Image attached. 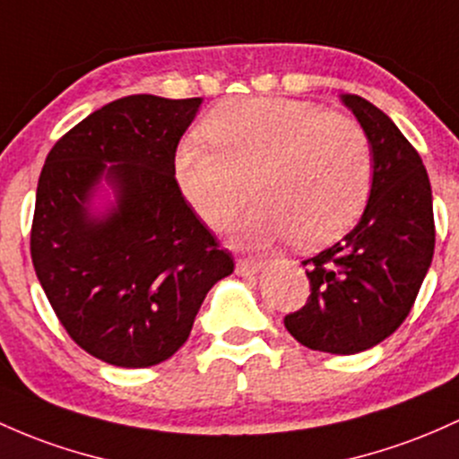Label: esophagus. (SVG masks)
Listing matches in <instances>:
<instances>
[{
  "label": "esophagus",
  "mask_w": 459,
  "mask_h": 459,
  "mask_svg": "<svg viewBox=\"0 0 459 459\" xmlns=\"http://www.w3.org/2000/svg\"><path fill=\"white\" fill-rule=\"evenodd\" d=\"M261 268H264V264H261V261L246 259V256H241V259H238V265H235V270H238L239 276H253Z\"/></svg>",
  "instance_id": "obj_1"
}]
</instances>
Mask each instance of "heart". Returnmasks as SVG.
Listing matches in <instances>:
<instances>
[{"label": "heart", "instance_id": "1", "mask_svg": "<svg viewBox=\"0 0 459 459\" xmlns=\"http://www.w3.org/2000/svg\"><path fill=\"white\" fill-rule=\"evenodd\" d=\"M211 145L187 139L174 169L191 209L224 229L253 185L259 206L241 224L253 244L290 239L311 250L355 224L375 178L368 133L355 119L285 98L230 100L203 122Z\"/></svg>", "mask_w": 459, "mask_h": 459}]
</instances>
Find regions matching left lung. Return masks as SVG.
<instances>
[{"label": "left lung", "instance_id": "left-lung-1", "mask_svg": "<svg viewBox=\"0 0 459 459\" xmlns=\"http://www.w3.org/2000/svg\"><path fill=\"white\" fill-rule=\"evenodd\" d=\"M375 152L368 204L355 229L303 261L309 299L285 329L311 351L352 355L394 333L434 259L431 185L420 154L394 122L359 95H342Z\"/></svg>", "mask_w": 459, "mask_h": 459}]
</instances>
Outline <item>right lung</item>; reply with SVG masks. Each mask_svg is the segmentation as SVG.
Here are the masks:
<instances>
[{
	"label": "right lung",
	"mask_w": 459,
	"mask_h": 459,
	"mask_svg": "<svg viewBox=\"0 0 459 459\" xmlns=\"http://www.w3.org/2000/svg\"><path fill=\"white\" fill-rule=\"evenodd\" d=\"M200 102L145 93L115 100L65 133L39 176L34 270L69 337L110 366L169 359L187 342L206 291L235 270L174 176L176 148ZM104 173L120 203L107 221H91L86 200Z\"/></svg>",
	"instance_id": "add662e5"
}]
</instances>
